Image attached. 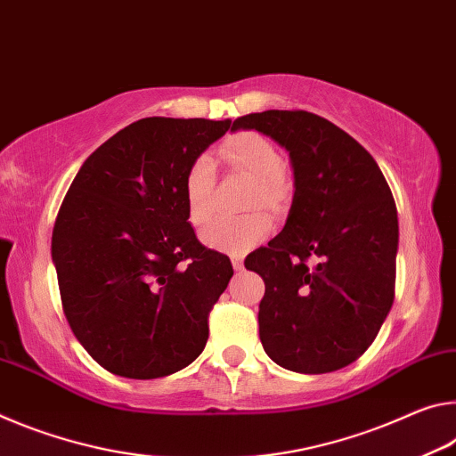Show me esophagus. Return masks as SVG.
<instances>
[{
  "mask_svg": "<svg viewBox=\"0 0 456 456\" xmlns=\"http://www.w3.org/2000/svg\"><path fill=\"white\" fill-rule=\"evenodd\" d=\"M232 266H234V271H242V268H244V256L242 255H232Z\"/></svg>",
  "mask_w": 456,
  "mask_h": 456,
  "instance_id": "1",
  "label": "esophagus"
}]
</instances>
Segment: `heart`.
I'll return each instance as SVG.
<instances>
[{"mask_svg":"<svg viewBox=\"0 0 456 456\" xmlns=\"http://www.w3.org/2000/svg\"><path fill=\"white\" fill-rule=\"evenodd\" d=\"M220 158L230 167L252 177L248 208L263 206L279 210L285 204L290 188V175L281 159L277 145L255 131H240L220 145ZM216 177L212 159L206 155L193 159L183 175V198L191 226H204L214 214ZM271 232V220L263 212H252L240 218L216 220L204 230V240L214 248L244 252L265 240Z\"/></svg>","mask_w":456,"mask_h":456,"instance_id":"obj_1","label":"heart"}]
</instances>
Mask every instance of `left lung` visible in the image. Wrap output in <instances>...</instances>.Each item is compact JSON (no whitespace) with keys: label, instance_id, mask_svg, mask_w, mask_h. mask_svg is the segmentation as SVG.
Returning a JSON list of instances; mask_svg holds the SVG:
<instances>
[{"label":"left lung","instance_id":"obj_1","mask_svg":"<svg viewBox=\"0 0 456 456\" xmlns=\"http://www.w3.org/2000/svg\"><path fill=\"white\" fill-rule=\"evenodd\" d=\"M290 155L295 196L285 228L246 256L265 281L260 341L281 368L327 374L363 355L394 303L398 214L374 158L307 110L238 117Z\"/></svg>","mask_w":456,"mask_h":456}]
</instances>
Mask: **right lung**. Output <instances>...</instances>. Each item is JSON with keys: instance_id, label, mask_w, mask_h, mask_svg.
<instances>
[{"instance_id": "add662e5", "label": "right lung", "mask_w": 456, "mask_h": 456, "mask_svg": "<svg viewBox=\"0 0 456 456\" xmlns=\"http://www.w3.org/2000/svg\"><path fill=\"white\" fill-rule=\"evenodd\" d=\"M230 121L147 117L82 163L56 216L52 260L66 321L115 376L163 378L204 352L232 279L188 222L183 175Z\"/></svg>"}]
</instances>
